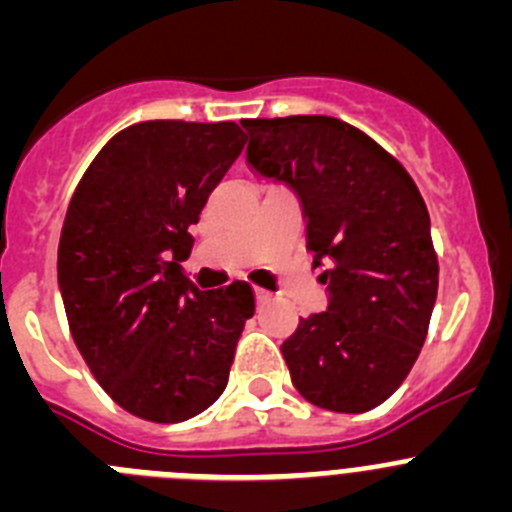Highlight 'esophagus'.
Segmentation results:
<instances>
[{
    "label": "esophagus",
    "instance_id": "esophagus-1",
    "mask_svg": "<svg viewBox=\"0 0 512 512\" xmlns=\"http://www.w3.org/2000/svg\"><path fill=\"white\" fill-rule=\"evenodd\" d=\"M256 300L266 302V300H269V292H266V289H256Z\"/></svg>",
    "mask_w": 512,
    "mask_h": 512
}]
</instances>
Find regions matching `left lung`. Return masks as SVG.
Returning <instances> with one entry per match:
<instances>
[{
	"mask_svg": "<svg viewBox=\"0 0 512 512\" xmlns=\"http://www.w3.org/2000/svg\"><path fill=\"white\" fill-rule=\"evenodd\" d=\"M248 161L287 182L307 217V248L325 264L330 307L282 343L302 397L366 413L405 382L438 295L431 217L413 176L348 122L325 115L243 120Z\"/></svg>",
	"mask_w": 512,
	"mask_h": 512,
	"instance_id": "left-lung-1",
	"label": "left lung"
}]
</instances>
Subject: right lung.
I'll list each match as a JSON object with an SVG mask.
<instances>
[{
    "label": "right lung",
    "instance_id": "add662e5",
    "mask_svg": "<svg viewBox=\"0 0 512 512\" xmlns=\"http://www.w3.org/2000/svg\"><path fill=\"white\" fill-rule=\"evenodd\" d=\"M243 143L235 122H138L74 189L58 243L63 307L89 372L135 418L182 423L228 387L256 297L248 282L200 292L182 261Z\"/></svg>",
    "mask_w": 512,
    "mask_h": 512
}]
</instances>
